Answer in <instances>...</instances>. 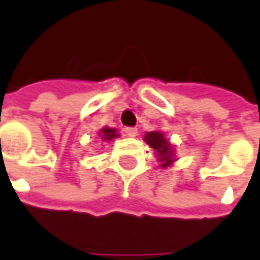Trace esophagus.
Here are the masks:
<instances>
[{
	"label": "esophagus",
	"instance_id": "34e87169",
	"mask_svg": "<svg viewBox=\"0 0 260 260\" xmlns=\"http://www.w3.org/2000/svg\"><path fill=\"white\" fill-rule=\"evenodd\" d=\"M124 134L125 136L128 138H135L138 135V129L136 128H132V126H128V128H124Z\"/></svg>",
	"mask_w": 260,
	"mask_h": 260
}]
</instances>
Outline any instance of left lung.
Listing matches in <instances>:
<instances>
[{
	"instance_id": "1",
	"label": "left lung",
	"mask_w": 260,
	"mask_h": 260,
	"mask_svg": "<svg viewBox=\"0 0 260 260\" xmlns=\"http://www.w3.org/2000/svg\"><path fill=\"white\" fill-rule=\"evenodd\" d=\"M143 138H145V142L147 145L152 149H154L160 167L161 169L171 167L173 163L177 160V157H175V146L170 142L169 138L164 135V132L152 131V132H146Z\"/></svg>"
}]
</instances>
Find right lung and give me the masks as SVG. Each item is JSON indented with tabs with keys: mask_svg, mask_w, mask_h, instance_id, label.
<instances>
[{
	"mask_svg": "<svg viewBox=\"0 0 260 260\" xmlns=\"http://www.w3.org/2000/svg\"><path fill=\"white\" fill-rule=\"evenodd\" d=\"M99 136L102 138L103 142H111L115 138H118L119 134H117L115 128H110V126H103L102 129L99 131Z\"/></svg>",
	"mask_w": 260,
	"mask_h": 260,
	"instance_id": "obj_1",
	"label": "right lung"
}]
</instances>
